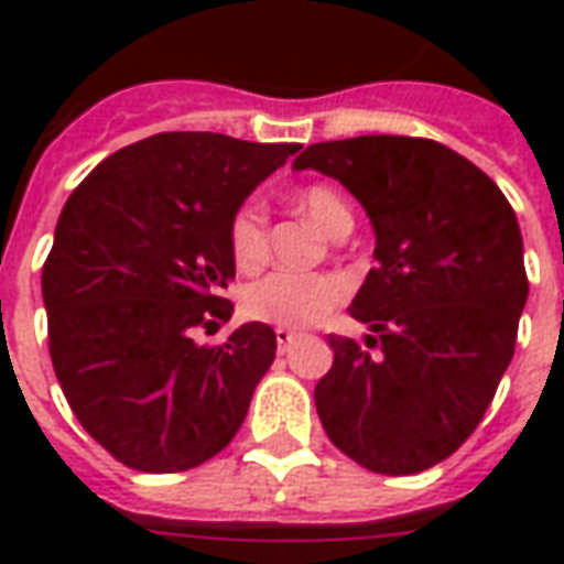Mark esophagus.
Masks as SVG:
<instances>
[{
    "instance_id": "1",
    "label": "esophagus",
    "mask_w": 564,
    "mask_h": 564,
    "mask_svg": "<svg viewBox=\"0 0 564 564\" xmlns=\"http://www.w3.org/2000/svg\"><path fill=\"white\" fill-rule=\"evenodd\" d=\"M274 341H278V350H286V347L295 341V332L278 326V329H274Z\"/></svg>"
}]
</instances>
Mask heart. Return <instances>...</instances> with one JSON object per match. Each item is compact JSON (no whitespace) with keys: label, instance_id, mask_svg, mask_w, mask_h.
<instances>
[{"label":"heart","instance_id":"1","mask_svg":"<svg viewBox=\"0 0 564 564\" xmlns=\"http://www.w3.org/2000/svg\"><path fill=\"white\" fill-rule=\"evenodd\" d=\"M295 205L311 223L335 238L344 229L354 226V214L347 208L341 193L332 186L314 184L305 186ZM229 253L238 271H257L265 262L269 245H265V210L257 198L245 202L229 220ZM344 286L329 274H293V271H274L262 281L250 283L241 295V307L247 317L302 329L329 314L341 302Z\"/></svg>","mask_w":564,"mask_h":564}]
</instances>
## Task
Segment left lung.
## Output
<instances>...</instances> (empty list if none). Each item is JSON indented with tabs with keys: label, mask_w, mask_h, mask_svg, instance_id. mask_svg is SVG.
I'll return each instance as SVG.
<instances>
[{
	"label": "left lung",
	"mask_w": 564,
	"mask_h": 564,
	"mask_svg": "<svg viewBox=\"0 0 564 564\" xmlns=\"http://www.w3.org/2000/svg\"><path fill=\"white\" fill-rule=\"evenodd\" d=\"M293 169L354 193L378 259L350 305L366 344L329 335L319 423L368 471H425L477 429L513 359L529 299L517 214L492 177L429 139L319 141Z\"/></svg>",
	"instance_id": "8db88e82"
}]
</instances>
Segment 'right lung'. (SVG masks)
I'll return each mask as SVG.
<instances>
[{
  "instance_id": "obj_1",
  "label": "right lung",
  "mask_w": 564,
  "mask_h": 564,
  "mask_svg": "<svg viewBox=\"0 0 564 564\" xmlns=\"http://www.w3.org/2000/svg\"><path fill=\"white\" fill-rule=\"evenodd\" d=\"M299 144L160 132L99 162L68 196L42 269L47 341L80 425L135 471L217 456L274 362V329L232 317L229 220Z\"/></svg>"
}]
</instances>
